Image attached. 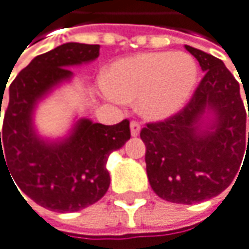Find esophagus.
<instances>
[{"label":"esophagus","mask_w":249,"mask_h":249,"mask_svg":"<svg viewBox=\"0 0 249 249\" xmlns=\"http://www.w3.org/2000/svg\"><path fill=\"white\" fill-rule=\"evenodd\" d=\"M130 128H131V136H133V137H137V136L140 134L142 125H140V122H139V121H131Z\"/></svg>","instance_id":"34e87169"}]
</instances>
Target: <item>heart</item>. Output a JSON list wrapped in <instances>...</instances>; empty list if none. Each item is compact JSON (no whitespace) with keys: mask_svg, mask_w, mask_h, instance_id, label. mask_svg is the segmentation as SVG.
Returning a JSON list of instances; mask_svg holds the SVG:
<instances>
[{"mask_svg":"<svg viewBox=\"0 0 249 249\" xmlns=\"http://www.w3.org/2000/svg\"><path fill=\"white\" fill-rule=\"evenodd\" d=\"M198 78L196 59L187 52H147L115 62L106 72L109 94L119 102L137 99L139 112L165 119L190 100Z\"/></svg>","mask_w":249,"mask_h":249,"instance_id":"obj_1","label":"heart"}]
</instances>
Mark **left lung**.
I'll list each match as a JSON object with an SVG mask.
<instances>
[{
    "instance_id": "left-lung-1",
    "label": "left lung",
    "mask_w": 249,
    "mask_h": 249,
    "mask_svg": "<svg viewBox=\"0 0 249 249\" xmlns=\"http://www.w3.org/2000/svg\"><path fill=\"white\" fill-rule=\"evenodd\" d=\"M204 77L188 103L175 115L149 122L140 131L146 144V171L153 191L163 200L193 204L216 197L233 181L247 146V110L239 83L223 61L185 45ZM249 106V105H248ZM206 108L216 119L199 127ZM249 115V109H248Z\"/></svg>"
}]
</instances>
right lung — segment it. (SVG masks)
<instances>
[{"label": "right lung", "mask_w": 249, "mask_h": 249, "mask_svg": "<svg viewBox=\"0 0 249 249\" xmlns=\"http://www.w3.org/2000/svg\"><path fill=\"white\" fill-rule=\"evenodd\" d=\"M99 48L74 42L56 46L37 55L8 89L0 133V174L2 166L17 190L52 212H77L99 201L110 182L106 169L109 155L131 137L128 119L115 125L80 119L72 134L61 143H45L35 134L32 113L36 102L72 75L67 67L96 59Z\"/></svg>", "instance_id": "1"}]
</instances>
